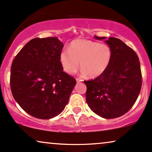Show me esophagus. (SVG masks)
<instances>
[{
	"label": "esophagus",
	"mask_w": 152,
	"mask_h": 152,
	"mask_svg": "<svg viewBox=\"0 0 152 152\" xmlns=\"http://www.w3.org/2000/svg\"><path fill=\"white\" fill-rule=\"evenodd\" d=\"M76 81H77V82H82V80H80V79H78V78H77V79H76Z\"/></svg>",
	"instance_id": "1"
}]
</instances>
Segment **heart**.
I'll return each mask as SVG.
<instances>
[{"instance_id":"obj_1","label":"heart","mask_w":152,"mask_h":152,"mask_svg":"<svg viewBox=\"0 0 152 152\" xmlns=\"http://www.w3.org/2000/svg\"><path fill=\"white\" fill-rule=\"evenodd\" d=\"M111 59L112 51L108 45L88 39L73 40L68 50H63L60 54V61L65 72L75 74L80 65L82 74L91 78L104 74Z\"/></svg>"}]
</instances>
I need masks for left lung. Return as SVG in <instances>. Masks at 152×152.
<instances>
[{"instance_id": "1", "label": "left lung", "mask_w": 152, "mask_h": 152, "mask_svg": "<svg viewBox=\"0 0 152 152\" xmlns=\"http://www.w3.org/2000/svg\"><path fill=\"white\" fill-rule=\"evenodd\" d=\"M112 51L107 70L96 79L85 81L86 102L94 113L112 119L124 115L132 107L142 87L139 58L132 48L115 37H99Z\"/></svg>"}]
</instances>
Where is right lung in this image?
Masks as SVG:
<instances>
[{"label": "right lung", "mask_w": 152, "mask_h": 152, "mask_svg": "<svg viewBox=\"0 0 152 152\" xmlns=\"http://www.w3.org/2000/svg\"><path fill=\"white\" fill-rule=\"evenodd\" d=\"M63 44L58 37L29 41L13 60L10 88L16 102L28 114L50 119L63 112L76 80L60 61Z\"/></svg>", "instance_id": "1"}]
</instances>
